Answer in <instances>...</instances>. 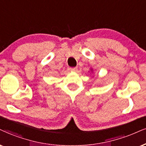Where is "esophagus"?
Wrapping results in <instances>:
<instances>
[{
	"label": "esophagus",
	"instance_id": "34e87169",
	"mask_svg": "<svg viewBox=\"0 0 146 146\" xmlns=\"http://www.w3.org/2000/svg\"><path fill=\"white\" fill-rule=\"evenodd\" d=\"M70 70H71L72 72H77V71H78V68H77L76 67L71 68H70Z\"/></svg>",
	"mask_w": 146,
	"mask_h": 146
}]
</instances>
